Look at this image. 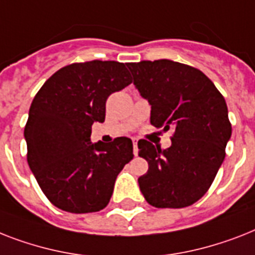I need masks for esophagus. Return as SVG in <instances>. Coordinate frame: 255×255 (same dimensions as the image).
I'll list each match as a JSON object with an SVG mask.
<instances>
[{
	"instance_id": "obj_1",
	"label": "esophagus",
	"mask_w": 255,
	"mask_h": 255,
	"mask_svg": "<svg viewBox=\"0 0 255 255\" xmlns=\"http://www.w3.org/2000/svg\"><path fill=\"white\" fill-rule=\"evenodd\" d=\"M132 141H133V154L134 156H137V140L133 138Z\"/></svg>"
}]
</instances>
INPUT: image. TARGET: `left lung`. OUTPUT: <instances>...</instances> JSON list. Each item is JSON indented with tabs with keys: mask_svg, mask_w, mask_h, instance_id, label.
<instances>
[{
	"mask_svg": "<svg viewBox=\"0 0 255 255\" xmlns=\"http://www.w3.org/2000/svg\"><path fill=\"white\" fill-rule=\"evenodd\" d=\"M133 85L150 105V123L174 129L171 146L137 142L148 161L138 187L157 208H183L202 198L225 158L232 134L228 107L214 82L199 69L171 60L128 63Z\"/></svg>",
	"mask_w": 255,
	"mask_h": 255,
	"instance_id": "obj_1",
	"label": "left lung"
}]
</instances>
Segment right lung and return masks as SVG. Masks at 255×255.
<instances>
[{"mask_svg":"<svg viewBox=\"0 0 255 255\" xmlns=\"http://www.w3.org/2000/svg\"><path fill=\"white\" fill-rule=\"evenodd\" d=\"M123 63L88 61L61 68L35 95L24 127L27 162L53 206L89 214L109 204L118 174L133 158L128 137L92 142L110 94L131 84Z\"/></svg>","mask_w":255,"mask_h":255,"instance_id":"right-lung-1","label":"right lung"}]
</instances>
